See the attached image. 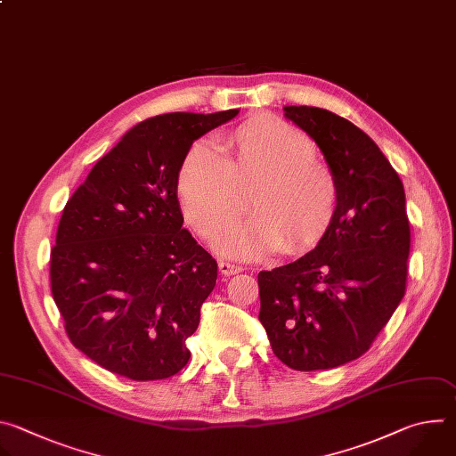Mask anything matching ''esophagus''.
<instances>
[{
  "instance_id": "obj_1",
  "label": "esophagus",
  "mask_w": 456,
  "mask_h": 456,
  "mask_svg": "<svg viewBox=\"0 0 456 456\" xmlns=\"http://www.w3.org/2000/svg\"><path fill=\"white\" fill-rule=\"evenodd\" d=\"M218 269H220V273H222L224 276H234V274H238V273L243 271V267L234 265V264H229V262H220V264H218Z\"/></svg>"
}]
</instances>
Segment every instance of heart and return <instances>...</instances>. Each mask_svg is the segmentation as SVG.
I'll return each mask as SVG.
<instances>
[{
  "mask_svg": "<svg viewBox=\"0 0 456 456\" xmlns=\"http://www.w3.org/2000/svg\"><path fill=\"white\" fill-rule=\"evenodd\" d=\"M176 194L187 222L206 236L240 216L247 194L254 216L215 238L216 248L241 257L315 243L338 208L336 176L314 141L269 115L234 127L220 150L194 142L178 169Z\"/></svg>",
  "mask_w": 456,
  "mask_h": 456,
  "instance_id": "obj_1",
  "label": "heart"
}]
</instances>
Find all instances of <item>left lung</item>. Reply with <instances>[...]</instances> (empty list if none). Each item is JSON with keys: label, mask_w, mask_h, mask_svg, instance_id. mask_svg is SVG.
<instances>
[{"label": "left lung", "mask_w": 456, "mask_h": 456, "mask_svg": "<svg viewBox=\"0 0 456 456\" xmlns=\"http://www.w3.org/2000/svg\"><path fill=\"white\" fill-rule=\"evenodd\" d=\"M319 146L338 182V208L315 248L257 274L259 321L274 355L292 370L361 357L406 292L410 222L404 185L379 146L322 108L285 106Z\"/></svg>", "instance_id": "1"}]
</instances>
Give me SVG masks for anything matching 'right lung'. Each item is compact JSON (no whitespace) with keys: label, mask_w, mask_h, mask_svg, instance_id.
<instances>
[{"label":"right lung","mask_w":456,"mask_h":456,"mask_svg":"<svg viewBox=\"0 0 456 456\" xmlns=\"http://www.w3.org/2000/svg\"><path fill=\"white\" fill-rule=\"evenodd\" d=\"M238 111L139 122L64 206L52 296L72 345L111 373L167 379L191 357L185 339L199 329L218 265L182 227L176 176L192 142Z\"/></svg>","instance_id":"add662e5"}]
</instances>
